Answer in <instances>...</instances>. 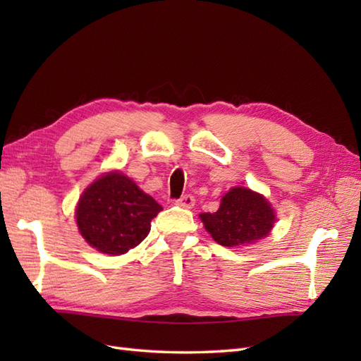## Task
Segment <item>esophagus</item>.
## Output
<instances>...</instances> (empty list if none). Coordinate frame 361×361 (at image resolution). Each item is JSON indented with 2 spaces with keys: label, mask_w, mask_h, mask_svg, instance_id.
I'll return each instance as SVG.
<instances>
[{
  "label": "esophagus",
  "mask_w": 361,
  "mask_h": 361,
  "mask_svg": "<svg viewBox=\"0 0 361 361\" xmlns=\"http://www.w3.org/2000/svg\"><path fill=\"white\" fill-rule=\"evenodd\" d=\"M175 204L181 206V208H192L195 204V198L192 195H183L178 200H175Z\"/></svg>",
  "instance_id": "34e87169"
}]
</instances>
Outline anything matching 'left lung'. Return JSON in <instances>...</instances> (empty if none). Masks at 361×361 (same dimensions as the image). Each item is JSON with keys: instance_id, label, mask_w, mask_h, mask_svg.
<instances>
[{"instance_id": "obj_1", "label": "left lung", "mask_w": 361, "mask_h": 361, "mask_svg": "<svg viewBox=\"0 0 361 361\" xmlns=\"http://www.w3.org/2000/svg\"><path fill=\"white\" fill-rule=\"evenodd\" d=\"M200 219L219 245L237 248L270 234L276 216L264 195L247 188H233L221 197L216 212H203Z\"/></svg>"}]
</instances>
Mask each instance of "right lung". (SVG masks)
Segmentation results:
<instances>
[{"mask_svg":"<svg viewBox=\"0 0 361 361\" xmlns=\"http://www.w3.org/2000/svg\"><path fill=\"white\" fill-rule=\"evenodd\" d=\"M163 209L121 172H109L83 190L75 208L79 231L91 247L119 256L140 245Z\"/></svg>","mask_w":361,"mask_h":361,"instance_id":"obj_1","label":"right lung"}]
</instances>
